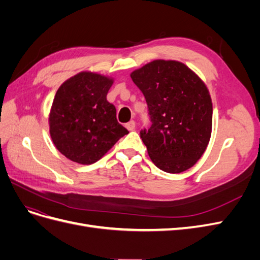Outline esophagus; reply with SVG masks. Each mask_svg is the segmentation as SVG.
<instances>
[{
    "label": "esophagus",
    "mask_w": 260,
    "mask_h": 260,
    "mask_svg": "<svg viewBox=\"0 0 260 260\" xmlns=\"http://www.w3.org/2000/svg\"><path fill=\"white\" fill-rule=\"evenodd\" d=\"M136 121H133V120H131L130 122H128L127 124H125V128H127L129 131H133L136 129Z\"/></svg>",
    "instance_id": "obj_1"
}]
</instances>
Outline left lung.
Listing matches in <instances>:
<instances>
[{
  "label": "left lung",
  "instance_id": "left-lung-1",
  "mask_svg": "<svg viewBox=\"0 0 260 260\" xmlns=\"http://www.w3.org/2000/svg\"><path fill=\"white\" fill-rule=\"evenodd\" d=\"M130 77L143 93L152 121L140 132L149 158L169 174L193 167L211 136L212 103L206 84L178 60H153Z\"/></svg>",
  "mask_w": 260,
  "mask_h": 260
}]
</instances>
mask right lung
I'll list each match as a JSON object with an SVG mask.
<instances>
[{"label":"right lung","instance_id":"obj_1","mask_svg":"<svg viewBox=\"0 0 260 260\" xmlns=\"http://www.w3.org/2000/svg\"><path fill=\"white\" fill-rule=\"evenodd\" d=\"M113 83L111 77L81 72L58 88L49 117L50 135L68 159L91 165L129 133L106 99Z\"/></svg>","mask_w":260,"mask_h":260}]
</instances>
